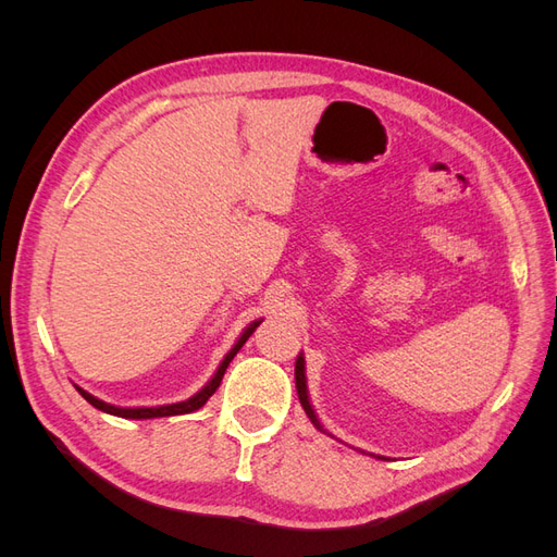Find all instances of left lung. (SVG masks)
Here are the masks:
<instances>
[{
	"label": "left lung",
	"instance_id": "8db88e82",
	"mask_svg": "<svg viewBox=\"0 0 557 557\" xmlns=\"http://www.w3.org/2000/svg\"><path fill=\"white\" fill-rule=\"evenodd\" d=\"M295 383H297V395H299V401H301V407H305V411H307V416L311 418V423L320 430V432H325L323 430V425H320V420L315 418V413H313V409H311V404H309V393H307V376H305V358H297V362H295ZM385 460V458H383Z\"/></svg>",
	"mask_w": 557,
	"mask_h": 557
}]
</instances>
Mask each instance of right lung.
I'll use <instances>...</instances> for the list:
<instances>
[{
  "mask_svg": "<svg viewBox=\"0 0 557 557\" xmlns=\"http://www.w3.org/2000/svg\"><path fill=\"white\" fill-rule=\"evenodd\" d=\"M262 323V320H256V323H250L246 330H244V334L239 336V342L234 344V348L227 352L225 356V360L221 362V367H218V372L213 374V379L201 387V391L197 393V395H193L190 399H185V401H178V404H166V407H148V409H121V407H113V404H107V401H102V399H97V397H92L90 393H86L83 391V387H78L76 385V391L86 397L95 409H99V411H104V413H111V416H121V418H162V416H181V413H193V411H197L199 407H205L207 404V399L218 391V385H221V381H223V376H225V369H227V364L232 362V358L237 356V352L242 350V346L248 342V336L256 332V327Z\"/></svg>",
  "mask_w": 557,
  "mask_h": 557,
  "instance_id": "obj_1",
  "label": "right lung"
}]
</instances>
